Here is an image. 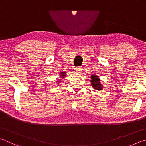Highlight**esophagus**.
Wrapping results in <instances>:
<instances>
[{
	"label": "esophagus",
	"mask_w": 146,
	"mask_h": 146,
	"mask_svg": "<svg viewBox=\"0 0 146 146\" xmlns=\"http://www.w3.org/2000/svg\"><path fill=\"white\" fill-rule=\"evenodd\" d=\"M76 72H78V74H80L82 72V68L81 67H77L76 68Z\"/></svg>",
	"instance_id": "34e87169"
}]
</instances>
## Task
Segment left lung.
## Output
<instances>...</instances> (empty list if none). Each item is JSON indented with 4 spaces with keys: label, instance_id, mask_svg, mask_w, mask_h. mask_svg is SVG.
Returning <instances> with one entry per match:
<instances>
[{
    "label": "left lung",
    "instance_id": "left-lung-1",
    "mask_svg": "<svg viewBox=\"0 0 146 146\" xmlns=\"http://www.w3.org/2000/svg\"><path fill=\"white\" fill-rule=\"evenodd\" d=\"M90 82L93 88L97 90H103V85L101 84L100 79L99 78V77L96 75V74H92L90 76Z\"/></svg>",
    "mask_w": 146,
    "mask_h": 146
}]
</instances>
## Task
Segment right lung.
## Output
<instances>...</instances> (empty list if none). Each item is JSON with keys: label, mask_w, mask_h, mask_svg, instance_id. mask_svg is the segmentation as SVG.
Here are the masks:
<instances>
[{"label": "right lung", "mask_w": 146, "mask_h": 146, "mask_svg": "<svg viewBox=\"0 0 146 146\" xmlns=\"http://www.w3.org/2000/svg\"><path fill=\"white\" fill-rule=\"evenodd\" d=\"M66 72H60V78H61V79H62V78H64L66 76ZM57 80V81H56V82L57 83H60V81H61V79H56Z\"/></svg>", "instance_id": "add662e5"}]
</instances>
